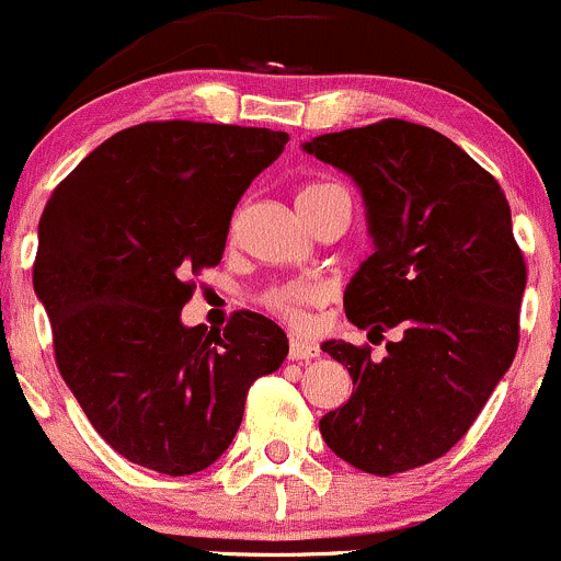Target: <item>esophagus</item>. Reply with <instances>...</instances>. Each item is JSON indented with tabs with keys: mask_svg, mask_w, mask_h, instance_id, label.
I'll list each match as a JSON object with an SVG mask.
<instances>
[{
	"mask_svg": "<svg viewBox=\"0 0 561 561\" xmlns=\"http://www.w3.org/2000/svg\"><path fill=\"white\" fill-rule=\"evenodd\" d=\"M318 355H321L318 345H312V342H307V340H299V336H291V345H288V358L307 360V358H318Z\"/></svg>",
	"mask_w": 561,
	"mask_h": 561,
	"instance_id": "esophagus-1",
	"label": "esophagus"
}]
</instances>
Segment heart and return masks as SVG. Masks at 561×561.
<instances>
[{"label": "heart", "mask_w": 561, "mask_h": 561, "mask_svg": "<svg viewBox=\"0 0 561 561\" xmlns=\"http://www.w3.org/2000/svg\"><path fill=\"white\" fill-rule=\"evenodd\" d=\"M323 186V184H316ZM312 190V186H307ZM318 302V288L307 286V283H291V286H280L275 291L267 294V307L275 310L278 316L286 318L288 323L294 327L305 329L307 327V307H312Z\"/></svg>", "instance_id": "heart-1"}]
</instances>
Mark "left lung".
Wrapping results in <instances>:
<instances>
[{
  "label": "left lung",
  "instance_id": "left-lung-1",
  "mask_svg": "<svg viewBox=\"0 0 561 561\" xmlns=\"http://www.w3.org/2000/svg\"><path fill=\"white\" fill-rule=\"evenodd\" d=\"M302 149L364 195L375 254L347 283V318L401 329L382 360L323 342L351 371L353 396L323 414L321 436L358 471H412L466 436L519 347L527 267L508 201L455 141L407 119L323 134Z\"/></svg>",
  "mask_w": 561,
  "mask_h": 561
}]
</instances>
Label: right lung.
I'll return each mask as SVG.
<instances>
[{
    "label": "right lung",
    "mask_w": 561,
    "mask_h": 561,
    "mask_svg": "<svg viewBox=\"0 0 561 561\" xmlns=\"http://www.w3.org/2000/svg\"><path fill=\"white\" fill-rule=\"evenodd\" d=\"M288 134L165 119L125 128L53 190L34 291L64 382L90 425L136 466L190 476L230 447L249 388L280 369L283 329L234 312L186 329L203 267L225 254L232 210Z\"/></svg>",
    "instance_id": "1"
}]
</instances>
